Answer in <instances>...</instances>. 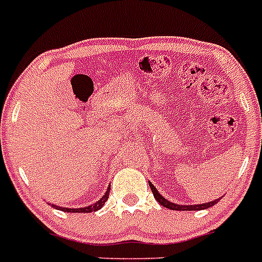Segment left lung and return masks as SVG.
<instances>
[{
	"label": "left lung",
	"instance_id": "obj_1",
	"mask_svg": "<svg viewBox=\"0 0 262 262\" xmlns=\"http://www.w3.org/2000/svg\"><path fill=\"white\" fill-rule=\"evenodd\" d=\"M149 184V187H151L152 193H154L155 200L160 203L161 206L166 207V209H170V210H178V211H195V210H205V209H209L211 206H214L215 203L219 202V200H215L211 201V202H207V203H202V205H177V203H173V202H169L168 200H165L161 194L157 191L156 187L151 184V182L148 181Z\"/></svg>",
	"mask_w": 262,
	"mask_h": 262
}]
</instances>
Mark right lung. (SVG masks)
Wrapping results in <instances>:
<instances>
[{
	"label": "right lung",
	"instance_id": "add662e5",
	"mask_svg": "<svg viewBox=\"0 0 262 262\" xmlns=\"http://www.w3.org/2000/svg\"><path fill=\"white\" fill-rule=\"evenodd\" d=\"M108 193H110V186L107 187V190H106L105 195H103L101 200L97 201L94 205L86 206V207H81V209H68V207H60V206H56V205H51V206H52L53 209L61 210V211H66V212H92V211H97V210L102 209V207H103V205H105V202L107 201V198H108Z\"/></svg>",
	"mask_w": 262,
	"mask_h": 262
}]
</instances>
